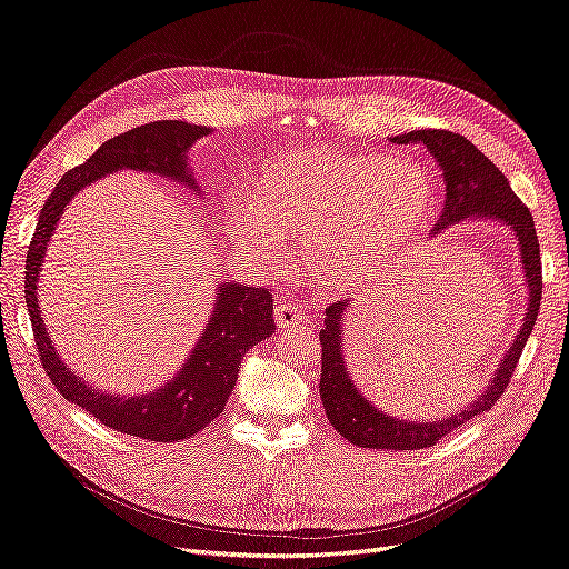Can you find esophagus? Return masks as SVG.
Returning <instances> with one entry per match:
<instances>
[{
  "mask_svg": "<svg viewBox=\"0 0 569 569\" xmlns=\"http://www.w3.org/2000/svg\"><path fill=\"white\" fill-rule=\"evenodd\" d=\"M273 321H277V326L281 330L307 326V317H302V311L296 305H288V302L277 305V309H273Z\"/></svg>",
  "mask_w": 569,
  "mask_h": 569,
  "instance_id": "obj_1",
  "label": "esophagus"
}]
</instances>
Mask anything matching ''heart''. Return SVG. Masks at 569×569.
Wrapping results in <instances>:
<instances>
[{"label": "heart", "mask_w": 569, "mask_h": 569, "mask_svg": "<svg viewBox=\"0 0 569 569\" xmlns=\"http://www.w3.org/2000/svg\"><path fill=\"white\" fill-rule=\"evenodd\" d=\"M256 206L224 208V237L269 260L300 239L307 277L335 292L372 283L436 210L422 166L375 152L305 147L271 161L252 187Z\"/></svg>", "instance_id": "1"}]
</instances>
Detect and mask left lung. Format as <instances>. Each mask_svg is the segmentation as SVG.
<instances>
[{
	"label": "left lung",
	"mask_w": 569,
	"mask_h": 569,
	"mask_svg": "<svg viewBox=\"0 0 569 569\" xmlns=\"http://www.w3.org/2000/svg\"><path fill=\"white\" fill-rule=\"evenodd\" d=\"M393 144H425L436 159L446 182L443 213L433 227V234H443L446 229L465 222H497L507 227L518 241V256L528 302H525L522 323L511 340V347L503 351L488 387L469 401L465 408L433 417V419H406L396 417L375 406L368 396L356 387L347 366L345 353V326L347 309L351 300L335 302L326 309L321 338V401L328 422L335 431L342 433L349 443L370 450H422L436 446L440 438L469 422L476 415L495 406L497 398L507 389L516 363L522 353L525 342L535 328L539 302H541V258L535 220L530 210L513 194L509 180L499 168L482 154L465 136L440 129L410 131L391 136Z\"/></svg>",
	"instance_id": "1"
}]
</instances>
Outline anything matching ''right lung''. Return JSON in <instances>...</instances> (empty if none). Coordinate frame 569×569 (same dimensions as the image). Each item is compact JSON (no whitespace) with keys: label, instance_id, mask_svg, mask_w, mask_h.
Returning <instances> with one entry per match:
<instances>
[{"label":"right lung","instance_id":"add662e5","mask_svg":"<svg viewBox=\"0 0 569 569\" xmlns=\"http://www.w3.org/2000/svg\"><path fill=\"white\" fill-rule=\"evenodd\" d=\"M210 131H213L210 126L161 119L108 140L98 147V152L87 163L72 168L60 178L44 208H41L28 250L26 302L39 359L44 363L51 382L66 401L77 403L100 419L104 427L140 436L144 440H157V443H176V440L194 436L224 410L229 393L234 391L243 353L271 338L277 330L269 290L229 281L227 277L218 283L210 319L180 370L152 391L121 396L89 385L60 359L44 319H41V307L37 300L39 273L44 267L47 246L56 234L62 210L70 206L83 187L104 176L131 168V171L184 184L194 194H201L187 154L192 144Z\"/></svg>","mask_w":569,"mask_h":569}]
</instances>
